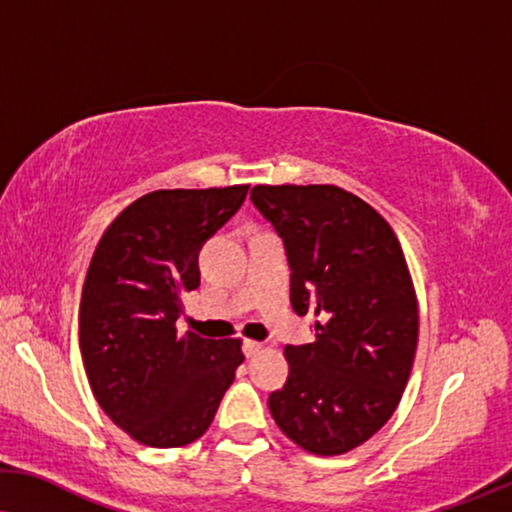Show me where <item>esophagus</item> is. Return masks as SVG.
<instances>
[{
  "instance_id": "34e87169",
  "label": "esophagus",
  "mask_w": 512,
  "mask_h": 512,
  "mask_svg": "<svg viewBox=\"0 0 512 512\" xmlns=\"http://www.w3.org/2000/svg\"><path fill=\"white\" fill-rule=\"evenodd\" d=\"M259 350H262V343L259 341H250V338L243 341V352H246V357H255Z\"/></svg>"
}]
</instances>
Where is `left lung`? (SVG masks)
<instances>
[{
  "label": "left lung",
  "mask_w": 512,
  "mask_h": 512,
  "mask_svg": "<svg viewBox=\"0 0 512 512\" xmlns=\"http://www.w3.org/2000/svg\"><path fill=\"white\" fill-rule=\"evenodd\" d=\"M250 199L285 243L297 315L315 341L287 345L290 376L271 392L280 431L322 457L343 455L397 410L417 348V297L387 220L336 185H255Z\"/></svg>",
  "instance_id": "1"
}]
</instances>
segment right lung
Here are the masks:
<instances>
[{
	"instance_id": "right-lung-1",
	"label": "right lung",
	"mask_w": 512,
	"mask_h": 512,
	"mask_svg": "<svg viewBox=\"0 0 512 512\" xmlns=\"http://www.w3.org/2000/svg\"><path fill=\"white\" fill-rule=\"evenodd\" d=\"M250 185L155 190L115 218L92 255L81 297L83 366L118 427L150 448H181L211 427L243 362L241 338L176 329L199 287V250Z\"/></svg>"
}]
</instances>
